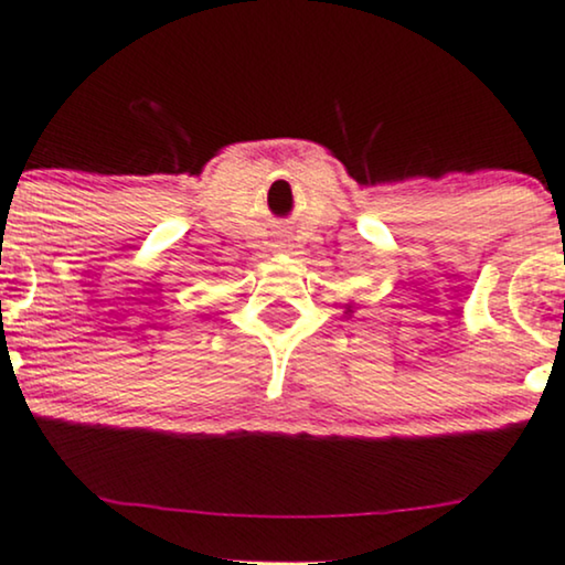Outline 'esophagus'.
Listing matches in <instances>:
<instances>
[{
	"mask_svg": "<svg viewBox=\"0 0 565 565\" xmlns=\"http://www.w3.org/2000/svg\"><path fill=\"white\" fill-rule=\"evenodd\" d=\"M282 248H288V246H282Z\"/></svg>",
	"mask_w": 565,
	"mask_h": 565,
	"instance_id": "esophagus-1",
	"label": "esophagus"
}]
</instances>
